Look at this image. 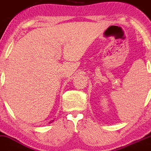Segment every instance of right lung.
Wrapping results in <instances>:
<instances>
[{"label":"right lung","instance_id":"obj_1","mask_svg":"<svg viewBox=\"0 0 151 151\" xmlns=\"http://www.w3.org/2000/svg\"><path fill=\"white\" fill-rule=\"evenodd\" d=\"M54 120H55V119H54ZM54 120H52V121H51V122H49V123H52V122H53V121H54Z\"/></svg>","mask_w":151,"mask_h":151}]
</instances>
